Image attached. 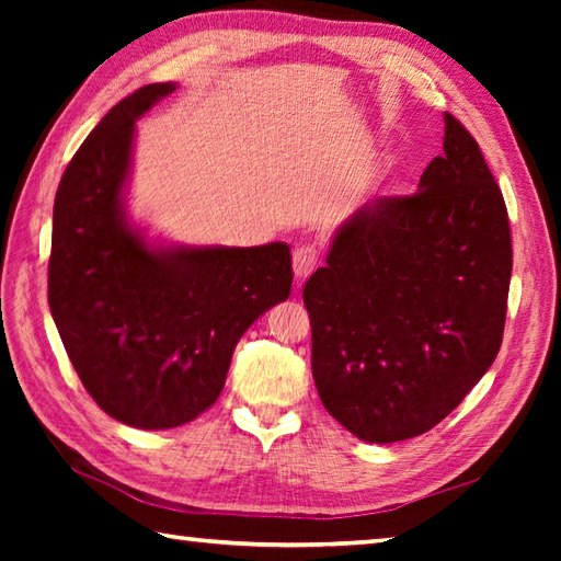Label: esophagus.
Returning <instances> with one entry per match:
<instances>
[{"mask_svg":"<svg viewBox=\"0 0 561 561\" xmlns=\"http://www.w3.org/2000/svg\"><path fill=\"white\" fill-rule=\"evenodd\" d=\"M318 257H320L318 248H316V245H311V243L294 248L291 265H294V274H296V277H299V279H306L308 274H311V272L316 270V265H318Z\"/></svg>","mask_w":561,"mask_h":561,"instance_id":"obj_1","label":"esophagus"}]
</instances>
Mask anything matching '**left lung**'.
<instances>
[{"label": "left lung", "instance_id": "left-lung-1", "mask_svg": "<svg viewBox=\"0 0 561 561\" xmlns=\"http://www.w3.org/2000/svg\"><path fill=\"white\" fill-rule=\"evenodd\" d=\"M444 123V157L420 190L356 209L304 287L318 396L368 444L446 420L502 347L514 265L504 195L474 137L450 113Z\"/></svg>", "mask_w": 561, "mask_h": 561}]
</instances>
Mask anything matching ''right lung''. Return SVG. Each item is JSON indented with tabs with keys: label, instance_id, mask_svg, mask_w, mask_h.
Here are the masks:
<instances>
[{
	"label": "right lung",
	"instance_id": "add662e5",
	"mask_svg": "<svg viewBox=\"0 0 561 561\" xmlns=\"http://www.w3.org/2000/svg\"><path fill=\"white\" fill-rule=\"evenodd\" d=\"M175 83L113 105L69 161L53 209L47 301L83 388L137 428L193 422L221 396L243 332L291 294L287 243L151 245L125 211L135 123Z\"/></svg>",
	"mask_w": 561,
	"mask_h": 561
}]
</instances>
